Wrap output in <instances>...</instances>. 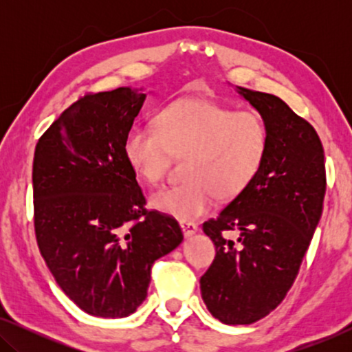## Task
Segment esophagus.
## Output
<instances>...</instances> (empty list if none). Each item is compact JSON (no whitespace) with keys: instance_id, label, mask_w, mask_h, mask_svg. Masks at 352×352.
<instances>
[{"instance_id":"1","label":"esophagus","mask_w":352,"mask_h":352,"mask_svg":"<svg viewBox=\"0 0 352 352\" xmlns=\"http://www.w3.org/2000/svg\"><path fill=\"white\" fill-rule=\"evenodd\" d=\"M179 226H181L182 232H184V237L186 239L187 237H192V235H194L197 230H199V228H197V224L195 223H190V221H181Z\"/></svg>"}]
</instances>
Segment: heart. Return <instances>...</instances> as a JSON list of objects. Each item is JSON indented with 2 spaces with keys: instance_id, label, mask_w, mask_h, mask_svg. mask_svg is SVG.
I'll return each instance as SVG.
<instances>
[{
  "instance_id": "b5f03b06",
  "label": "heart",
  "mask_w": 352,
  "mask_h": 352,
  "mask_svg": "<svg viewBox=\"0 0 352 352\" xmlns=\"http://www.w3.org/2000/svg\"><path fill=\"white\" fill-rule=\"evenodd\" d=\"M269 134L254 112H235L213 100L182 98L157 115V126H131L123 153L139 179L157 184L173 155L184 157L182 184L153 192L151 206L179 221L204 216L216 197L232 200L264 165Z\"/></svg>"
}]
</instances>
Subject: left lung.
Segmentation results:
<instances>
[{"label":"left lung","mask_w":352,"mask_h":352,"mask_svg":"<svg viewBox=\"0 0 352 352\" xmlns=\"http://www.w3.org/2000/svg\"><path fill=\"white\" fill-rule=\"evenodd\" d=\"M235 91L266 123L267 153L252 186L204 223L216 256L200 292L216 319L248 325L276 309L295 282L322 214L325 163L316 129L280 98Z\"/></svg>","instance_id":"1"}]
</instances>
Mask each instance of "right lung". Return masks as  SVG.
<instances>
[{
    "label": "right lung",
    "mask_w": 352,
    "mask_h": 352,
    "mask_svg": "<svg viewBox=\"0 0 352 352\" xmlns=\"http://www.w3.org/2000/svg\"><path fill=\"white\" fill-rule=\"evenodd\" d=\"M147 94H86L40 138L33 158L38 248L62 292L96 317H126L147 296L152 264L182 242L175 218L144 208L123 141Z\"/></svg>",
    "instance_id": "obj_1"
}]
</instances>
